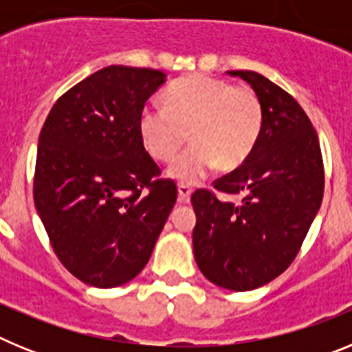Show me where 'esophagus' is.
Listing matches in <instances>:
<instances>
[{
  "mask_svg": "<svg viewBox=\"0 0 352 352\" xmlns=\"http://www.w3.org/2000/svg\"><path fill=\"white\" fill-rule=\"evenodd\" d=\"M178 194H179V201H182V203H188V199H190V195H192V188L188 185H185V183H179Z\"/></svg>",
  "mask_w": 352,
  "mask_h": 352,
  "instance_id": "1",
  "label": "esophagus"
}]
</instances>
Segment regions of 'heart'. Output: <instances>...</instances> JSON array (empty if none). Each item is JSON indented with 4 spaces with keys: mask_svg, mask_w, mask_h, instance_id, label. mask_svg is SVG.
Segmentation results:
<instances>
[{
    "mask_svg": "<svg viewBox=\"0 0 352 352\" xmlns=\"http://www.w3.org/2000/svg\"><path fill=\"white\" fill-rule=\"evenodd\" d=\"M263 104L250 86L195 74L170 84L166 105L148 102L139 132L148 153L167 162L190 135L192 144L173 162L169 176L195 185L214 167H239L250 157L263 130Z\"/></svg>",
    "mask_w": 352,
    "mask_h": 352,
    "instance_id": "obj_1",
    "label": "heart"
}]
</instances>
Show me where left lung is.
Masks as SVG:
<instances>
[{"instance_id":"left-lung-1","label":"left lung","mask_w":352,"mask_h":352,"mask_svg":"<svg viewBox=\"0 0 352 352\" xmlns=\"http://www.w3.org/2000/svg\"><path fill=\"white\" fill-rule=\"evenodd\" d=\"M263 104V130L250 157L192 194L194 256L208 280L231 291L268 284L296 259L324 194V166L312 121L285 89L250 70H231ZM217 191L238 195V205Z\"/></svg>"}]
</instances>
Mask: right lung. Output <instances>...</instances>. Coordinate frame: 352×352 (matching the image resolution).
Segmentation results:
<instances>
[{
	"label": "right lung",
	"mask_w": 352,
	"mask_h": 352,
	"mask_svg": "<svg viewBox=\"0 0 352 352\" xmlns=\"http://www.w3.org/2000/svg\"><path fill=\"white\" fill-rule=\"evenodd\" d=\"M164 80L153 68L105 67L63 93L40 130L36 211L61 264L93 287L141 273L178 197L139 132Z\"/></svg>",
	"instance_id": "add662e5"
}]
</instances>
